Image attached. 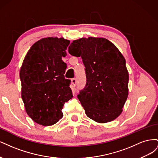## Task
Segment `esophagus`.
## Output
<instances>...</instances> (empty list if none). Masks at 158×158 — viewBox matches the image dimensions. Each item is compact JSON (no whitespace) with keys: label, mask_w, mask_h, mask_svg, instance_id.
Masks as SVG:
<instances>
[{"label":"esophagus","mask_w":158,"mask_h":158,"mask_svg":"<svg viewBox=\"0 0 158 158\" xmlns=\"http://www.w3.org/2000/svg\"><path fill=\"white\" fill-rule=\"evenodd\" d=\"M76 82H77V81H76V78H72L71 79V83L73 84V87H75L76 85Z\"/></svg>","instance_id":"1"}]
</instances>
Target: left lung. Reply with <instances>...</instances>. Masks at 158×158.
Masks as SVG:
<instances>
[{
	"label": "left lung",
	"instance_id": "8db88e82",
	"mask_svg": "<svg viewBox=\"0 0 158 158\" xmlns=\"http://www.w3.org/2000/svg\"><path fill=\"white\" fill-rule=\"evenodd\" d=\"M69 52L81 56L86 84L77 97L86 115L99 123L112 121L123 111L128 94L126 60L111 41L102 37L80 38Z\"/></svg>",
	"mask_w": 158,
	"mask_h": 158
}]
</instances>
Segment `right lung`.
Returning <instances> with one entry per match:
<instances>
[{"mask_svg": "<svg viewBox=\"0 0 158 158\" xmlns=\"http://www.w3.org/2000/svg\"><path fill=\"white\" fill-rule=\"evenodd\" d=\"M69 44L64 38H44L31 47L23 61L22 98L27 114L40 125L58 122L64 103L73 97L71 81L64 75L66 64L62 60Z\"/></svg>", "mask_w": 158, "mask_h": 158, "instance_id": "1", "label": "right lung"}]
</instances>
